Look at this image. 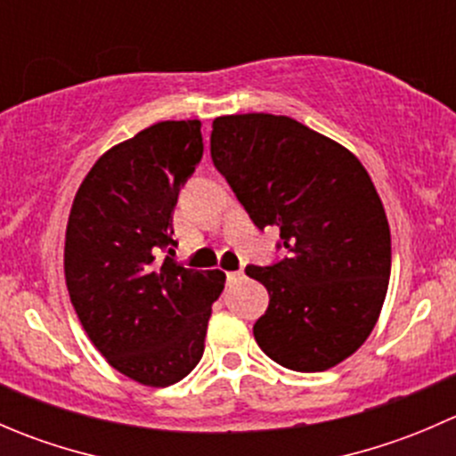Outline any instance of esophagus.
<instances>
[{
    "label": "esophagus",
    "instance_id": "esophagus-1",
    "mask_svg": "<svg viewBox=\"0 0 456 456\" xmlns=\"http://www.w3.org/2000/svg\"><path fill=\"white\" fill-rule=\"evenodd\" d=\"M242 278H245V273H242V269H238V271H229V273H227V282H229V284L240 282Z\"/></svg>",
    "mask_w": 456,
    "mask_h": 456
}]
</instances>
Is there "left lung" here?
<instances>
[{
    "mask_svg": "<svg viewBox=\"0 0 456 456\" xmlns=\"http://www.w3.org/2000/svg\"><path fill=\"white\" fill-rule=\"evenodd\" d=\"M211 160L257 229H280L257 346L284 369L317 372L369 338L390 278V229L364 165L339 142L275 114L218 117Z\"/></svg>",
    "mask_w": 456,
    "mask_h": 456,
    "instance_id": "obj_1",
    "label": "left lung"
}]
</instances>
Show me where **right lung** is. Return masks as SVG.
<instances>
[{
    "mask_svg": "<svg viewBox=\"0 0 456 456\" xmlns=\"http://www.w3.org/2000/svg\"><path fill=\"white\" fill-rule=\"evenodd\" d=\"M200 159V121L156 123L92 165L68 220L72 306L101 355L145 386L196 369L224 289L223 271L174 260V207Z\"/></svg>",
    "mask_w": 456,
    "mask_h": 456,
    "instance_id": "obj_1",
    "label": "right lung"
}]
</instances>
